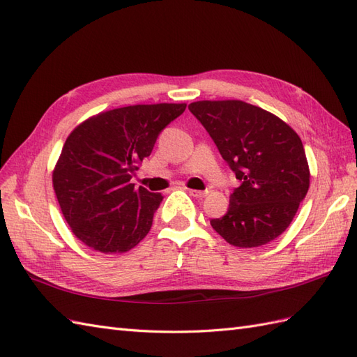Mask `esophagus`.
Here are the masks:
<instances>
[{"mask_svg": "<svg viewBox=\"0 0 357 357\" xmlns=\"http://www.w3.org/2000/svg\"><path fill=\"white\" fill-rule=\"evenodd\" d=\"M188 192L195 198H204L208 194L207 190H197V189H188Z\"/></svg>", "mask_w": 357, "mask_h": 357, "instance_id": "esophagus-1", "label": "esophagus"}]
</instances>
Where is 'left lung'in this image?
<instances>
[{
	"mask_svg": "<svg viewBox=\"0 0 357 357\" xmlns=\"http://www.w3.org/2000/svg\"><path fill=\"white\" fill-rule=\"evenodd\" d=\"M189 110L241 181L229 211L211 220L230 245H265L289 227L309 189L300 136L273 113L239 100L197 101Z\"/></svg>",
	"mask_w": 357,
	"mask_h": 357,
	"instance_id": "1",
	"label": "left lung"
}]
</instances>
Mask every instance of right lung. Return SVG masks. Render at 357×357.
Segmentation results:
<instances>
[{
    "label": "right lung",
    "instance_id": "add662e5",
    "mask_svg": "<svg viewBox=\"0 0 357 357\" xmlns=\"http://www.w3.org/2000/svg\"><path fill=\"white\" fill-rule=\"evenodd\" d=\"M186 104H136L98 113L68 136L53 171L57 202L73 233L104 255L132 250L149 234L162 194L132 177L155 139Z\"/></svg>",
    "mask_w": 357,
    "mask_h": 357
}]
</instances>
